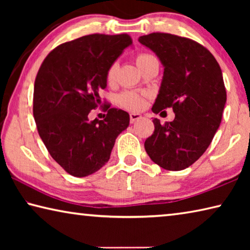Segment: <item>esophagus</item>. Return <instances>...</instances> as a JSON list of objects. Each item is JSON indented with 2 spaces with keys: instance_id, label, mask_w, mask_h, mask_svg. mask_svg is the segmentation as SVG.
<instances>
[{
  "instance_id": "esophagus-1",
  "label": "esophagus",
  "mask_w": 250,
  "mask_h": 250,
  "mask_svg": "<svg viewBox=\"0 0 250 250\" xmlns=\"http://www.w3.org/2000/svg\"><path fill=\"white\" fill-rule=\"evenodd\" d=\"M139 119H141L140 113H137V112L130 113V121H131V124H134V122L138 121Z\"/></svg>"
}]
</instances>
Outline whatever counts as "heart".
Masks as SVG:
<instances>
[{
  "instance_id": "obj_1",
  "label": "heart",
  "mask_w": 250,
  "mask_h": 250,
  "mask_svg": "<svg viewBox=\"0 0 250 250\" xmlns=\"http://www.w3.org/2000/svg\"><path fill=\"white\" fill-rule=\"evenodd\" d=\"M152 57V55L149 54H141L137 57V62L138 65H141L143 62L146 61L147 58ZM117 68L118 65L112 64L109 67V69L107 71V80L109 83H112L116 78V74H117ZM119 103L120 104L124 105L125 108L129 109H139L142 107L143 104V96L141 94H138V92L134 91H125L124 94H121L119 96Z\"/></svg>"
}]
</instances>
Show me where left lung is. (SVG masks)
Segmentation results:
<instances>
[{"label": "left lung", "mask_w": 250, "mask_h": 250, "mask_svg": "<svg viewBox=\"0 0 250 250\" xmlns=\"http://www.w3.org/2000/svg\"><path fill=\"white\" fill-rule=\"evenodd\" d=\"M139 42L159 57L164 71L154 113L172 107L174 120L145 142L150 159L168 171H181L197 161L213 140L226 104L222 69L209 50L196 42L167 33L140 36Z\"/></svg>", "instance_id": "left-lung-1"}]
</instances>
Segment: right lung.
<instances>
[{
  "label": "right lung",
  "mask_w": 250,
  "mask_h": 250,
  "mask_svg": "<svg viewBox=\"0 0 250 250\" xmlns=\"http://www.w3.org/2000/svg\"><path fill=\"white\" fill-rule=\"evenodd\" d=\"M130 36L92 34L67 42L44 59L34 83L33 115L49 154L70 175L83 177L100 170L110 159L116 139L129 126L126 111L109 108L104 120H89L101 104L107 71Z\"/></svg>",
  "instance_id": "1"
}]
</instances>
